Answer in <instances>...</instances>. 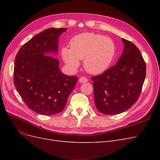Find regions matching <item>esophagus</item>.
Wrapping results in <instances>:
<instances>
[{
	"label": "esophagus",
	"instance_id": "obj_1",
	"mask_svg": "<svg viewBox=\"0 0 160 160\" xmlns=\"http://www.w3.org/2000/svg\"><path fill=\"white\" fill-rule=\"evenodd\" d=\"M79 81L80 83H85V82L88 81V79L87 78V77H81L79 78Z\"/></svg>",
	"mask_w": 160,
	"mask_h": 160
}]
</instances>
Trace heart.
I'll use <instances>...</instances> for the list:
<instances>
[{"mask_svg": "<svg viewBox=\"0 0 160 160\" xmlns=\"http://www.w3.org/2000/svg\"><path fill=\"white\" fill-rule=\"evenodd\" d=\"M115 55L113 41L93 32H84L71 38L69 49L62 48L61 55L70 68L76 69L83 60L85 69L91 74L101 73L111 65Z\"/></svg>", "mask_w": 160, "mask_h": 160, "instance_id": "heart-1", "label": "heart"}]
</instances>
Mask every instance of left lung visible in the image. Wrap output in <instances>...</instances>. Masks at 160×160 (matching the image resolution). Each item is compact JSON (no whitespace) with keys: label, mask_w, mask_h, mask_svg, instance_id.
Segmentation results:
<instances>
[{"label":"left lung","mask_w":160,"mask_h":160,"mask_svg":"<svg viewBox=\"0 0 160 160\" xmlns=\"http://www.w3.org/2000/svg\"><path fill=\"white\" fill-rule=\"evenodd\" d=\"M124 50L114 66L91 77L97 109L106 115L122 113L138 101L146 74L142 55L133 42L122 38Z\"/></svg>","instance_id":"obj_1"}]
</instances>
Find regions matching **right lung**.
Masks as SVG:
<instances>
[{"label":"right lung","mask_w":160,"mask_h":160,"mask_svg":"<svg viewBox=\"0 0 160 160\" xmlns=\"http://www.w3.org/2000/svg\"><path fill=\"white\" fill-rule=\"evenodd\" d=\"M65 28H50L24 44L15 57L14 84L27 107L42 115L63 110L78 78L59 69V61L47 52H57L58 37Z\"/></svg>","instance_id":"add662e5"}]
</instances>
